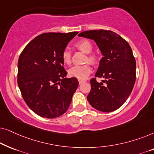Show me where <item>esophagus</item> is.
I'll use <instances>...</instances> for the list:
<instances>
[{"mask_svg": "<svg viewBox=\"0 0 154 154\" xmlns=\"http://www.w3.org/2000/svg\"><path fill=\"white\" fill-rule=\"evenodd\" d=\"M79 83L81 84V83H85V81H84V80H81V79H79Z\"/></svg>", "mask_w": 154, "mask_h": 154, "instance_id": "esophagus-1", "label": "esophagus"}]
</instances>
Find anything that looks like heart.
I'll return each mask as SVG.
<instances>
[{
	"instance_id": "heart-1",
	"label": "heart",
	"mask_w": 154,
	"mask_h": 154,
	"mask_svg": "<svg viewBox=\"0 0 154 154\" xmlns=\"http://www.w3.org/2000/svg\"><path fill=\"white\" fill-rule=\"evenodd\" d=\"M75 47L78 49L81 50L85 54H90L92 51V45L91 42L88 40L83 39L80 41L79 42L75 44ZM62 60L65 64H69L71 62V52L68 49L64 50L62 52ZM98 56L96 54H90L88 56V60L89 62L92 63H97L98 61ZM92 71V66L90 64H86L84 65H76L73 66V67L69 70V74L71 77H75L79 79H86L88 77Z\"/></svg>"
}]
</instances>
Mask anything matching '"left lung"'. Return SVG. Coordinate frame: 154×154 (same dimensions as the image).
<instances>
[{
	"label": "left lung",
	"mask_w": 154,
	"mask_h": 154,
	"mask_svg": "<svg viewBox=\"0 0 154 154\" xmlns=\"http://www.w3.org/2000/svg\"><path fill=\"white\" fill-rule=\"evenodd\" d=\"M79 36L95 42L103 57L95 77L90 80L91 90L87 97L90 105L102 112H111L123 105L133 89L136 79V62L127 41L111 31L92 30Z\"/></svg>",
	"instance_id": "1"
}]
</instances>
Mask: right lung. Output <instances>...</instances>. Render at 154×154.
<instances>
[{"label":"right lung","mask_w":154,"mask_h":154,"mask_svg":"<svg viewBox=\"0 0 154 154\" xmlns=\"http://www.w3.org/2000/svg\"><path fill=\"white\" fill-rule=\"evenodd\" d=\"M78 33L38 35L19 57L18 86L25 102L40 116L53 119L68 110L79 81L66 77L62 55Z\"/></svg>","instance_id":"right-lung-1"}]
</instances>
